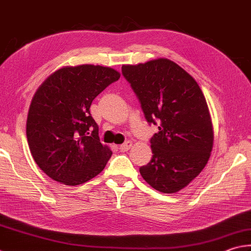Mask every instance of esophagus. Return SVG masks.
Listing matches in <instances>:
<instances>
[{
  "instance_id": "1",
  "label": "esophagus",
  "mask_w": 251,
  "mask_h": 251,
  "mask_svg": "<svg viewBox=\"0 0 251 251\" xmlns=\"http://www.w3.org/2000/svg\"><path fill=\"white\" fill-rule=\"evenodd\" d=\"M131 146H132V142L126 141L125 144H121L119 146V150L121 151V152H126V151H129L131 149Z\"/></svg>"
}]
</instances>
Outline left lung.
<instances>
[{
  "label": "left lung",
  "mask_w": 251,
  "mask_h": 251,
  "mask_svg": "<svg viewBox=\"0 0 251 251\" xmlns=\"http://www.w3.org/2000/svg\"><path fill=\"white\" fill-rule=\"evenodd\" d=\"M122 74L148 122L159 124L151 139L153 157L140 168L141 176L159 192L180 191L205 167L213 149V124L204 95L196 79L168 59L125 64Z\"/></svg>",
  "instance_id": "obj_1"
}]
</instances>
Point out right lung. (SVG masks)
Instances as JSON below:
<instances>
[{
	"mask_svg": "<svg viewBox=\"0 0 251 251\" xmlns=\"http://www.w3.org/2000/svg\"><path fill=\"white\" fill-rule=\"evenodd\" d=\"M119 77L115 69L82 64L56 70L37 88L26 135L32 158L51 179L77 186L105 168L112 152L99 141L89 108Z\"/></svg>",
	"mask_w": 251,
	"mask_h": 251,
	"instance_id": "obj_1",
	"label": "right lung"
}]
</instances>
